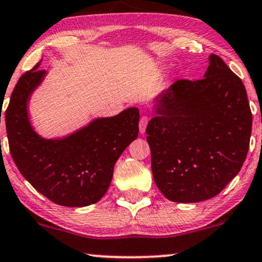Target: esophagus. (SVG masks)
Listing matches in <instances>:
<instances>
[{"label": "esophagus", "mask_w": 262, "mask_h": 262, "mask_svg": "<svg viewBox=\"0 0 262 262\" xmlns=\"http://www.w3.org/2000/svg\"><path fill=\"white\" fill-rule=\"evenodd\" d=\"M148 123H149V117L143 116L141 118V120H139V132H141V134H144L145 127L146 125H148Z\"/></svg>", "instance_id": "obj_1"}]
</instances>
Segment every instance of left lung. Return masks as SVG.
Masks as SVG:
<instances>
[{"label":"left lung","instance_id":"obj_1","mask_svg":"<svg viewBox=\"0 0 262 262\" xmlns=\"http://www.w3.org/2000/svg\"><path fill=\"white\" fill-rule=\"evenodd\" d=\"M204 78L179 80L155 99L148 123L155 184L167 199L213 198L238 174L252 134V112L241 78L210 55Z\"/></svg>","mask_w":262,"mask_h":262}]
</instances>
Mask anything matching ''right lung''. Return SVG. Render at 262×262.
<instances>
[{
	"label": "right lung",
	"instance_id": "obj_1",
	"mask_svg": "<svg viewBox=\"0 0 262 262\" xmlns=\"http://www.w3.org/2000/svg\"><path fill=\"white\" fill-rule=\"evenodd\" d=\"M40 63L19 78L6 111L9 149L23 177L51 202L83 207L108 189L114 164L138 136L139 111L98 118L64 138L46 139L32 127L27 105L46 71Z\"/></svg>",
	"mask_w": 262,
	"mask_h": 262
}]
</instances>
